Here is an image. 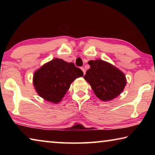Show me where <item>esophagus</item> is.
<instances>
[{
  "label": "esophagus",
  "instance_id": "esophagus-1",
  "mask_svg": "<svg viewBox=\"0 0 155 155\" xmlns=\"http://www.w3.org/2000/svg\"><path fill=\"white\" fill-rule=\"evenodd\" d=\"M81 69L82 70V71L83 72V74L85 75V68H83V67H82V68H81Z\"/></svg>",
  "mask_w": 155,
  "mask_h": 155
}]
</instances>
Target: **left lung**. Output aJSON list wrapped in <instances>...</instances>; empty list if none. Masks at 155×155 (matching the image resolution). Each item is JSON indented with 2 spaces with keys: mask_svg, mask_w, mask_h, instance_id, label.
<instances>
[{
  "mask_svg": "<svg viewBox=\"0 0 155 155\" xmlns=\"http://www.w3.org/2000/svg\"><path fill=\"white\" fill-rule=\"evenodd\" d=\"M88 64L90 68L83 78L100 100L110 101L122 92L127 79L121 70L102 59L91 60Z\"/></svg>",
  "mask_w": 155,
  "mask_h": 155,
  "instance_id": "obj_1",
  "label": "left lung"
}]
</instances>
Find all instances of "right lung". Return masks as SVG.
Masks as SVG:
<instances>
[{"label":"right lung","instance_id":"right-lung-1","mask_svg":"<svg viewBox=\"0 0 155 155\" xmlns=\"http://www.w3.org/2000/svg\"><path fill=\"white\" fill-rule=\"evenodd\" d=\"M83 76L82 70L73 63L55 58L34 72L33 83L39 96L57 104L64 98L73 81Z\"/></svg>","mask_w":155,"mask_h":155}]
</instances>
